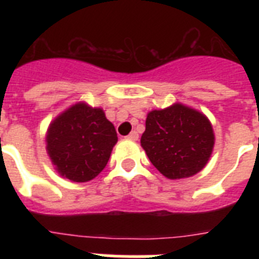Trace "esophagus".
I'll use <instances>...</instances> for the list:
<instances>
[{
    "label": "esophagus",
    "instance_id": "1",
    "mask_svg": "<svg viewBox=\"0 0 259 259\" xmlns=\"http://www.w3.org/2000/svg\"><path fill=\"white\" fill-rule=\"evenodd\" d=\"M127 138H130V140H134V141H136V140H138V133L137 132H132V133L127 136Z\"/></svg>",
    "mask_w": 259,
    "mask_h": 259
}]
</instances>
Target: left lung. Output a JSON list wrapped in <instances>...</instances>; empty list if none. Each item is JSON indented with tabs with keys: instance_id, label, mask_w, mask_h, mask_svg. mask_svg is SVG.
<instances>
[{
	"instance_id": "1",
	"label": "left lung",
	"mask_w": 259,
	"mask_h": 259,
	"mask_svg": "<svg viewBox=\"0 0 259 259\" xmlns=\"http://www.w3.org/2000/svg\"><path fill=\"white\" fill-rule=\"evenodd\" d=\"M213 141L207 117L180 103L150 111L141 137L150 162L172 180L200 172L212 153Z\"/></svg>"
}]
</instances>
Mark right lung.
Returning a JSON list of instances; mask_svg holds the SVG:
<instances>
[{
	"mask_svg": "<svg viewBox=\"0 0 259 259\" xmlns=\"http://www.w3.org/2000/svg\"><path fill=\"white\" fill-rule=\"evenodd\" d=\"M117 141L103 110L76 103L50 125L47 150L60 176L86 183L103 170Z\"/></svg>",
	"mask_w": 259,
	"mask_h": 259,
	"instance_id": "add662e5",
	"label": "right lung"
}]
</instances>
